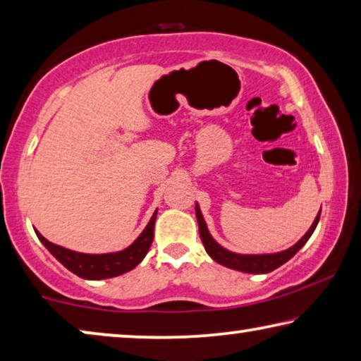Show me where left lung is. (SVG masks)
Here are the masks:
<instances>
[{
    "mask_svg": "<svg viewBox=\"0 0 361 361\" xmlns=\"http://www.w3.org/2000/svg\"><path fill=\"white\" fill-rule=\"evenodd\" d=\"M322 212V209H319ZM319 212L317 215V219L312 223L310 230H308L304 236H302L299 241H297L293 247L281 250V252L276 254H236L231 252L215 241L212 238V234L209 233L207 223H205L201 207L196 202V219H197V225H199V234H201L202 244L207 254L214 259L216 263H220L223 267L231 268V270H238L243 273H252V274H263V273H270L273 270H276L278 267H281L283 263L293 259V257L299 252V250L304 247L305 243L310 239V236L317 228L318 221H319Z\"/></svg>",
    "mask_w": 361,
    "mask_h": 361,
    "instance_id": "8db88e82",
    "label": "left lung"
}]
</instances>
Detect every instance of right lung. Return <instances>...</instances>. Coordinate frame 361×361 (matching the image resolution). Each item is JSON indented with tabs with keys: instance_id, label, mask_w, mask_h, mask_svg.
Returning <instances> with one entry per match:
<instances>
[{
	"instance_id": "right-lung-1",
	"label": "right lung",
	"mask_w": 361,
	"mask_h": 361,
	"mask_svg": "<svg viewBox=\"0 0 361 361\" xmlns=\"http://www.w3.org/2000/svg\"><path fill=\"white\" fill-rule=\"evenodd\" d=\"M157 219V210L154 212L149 223H147L145 230L138 238L131 243L127 249L118 250V252H109V254H83L75 252V250L66 249L62 245H57L54 243L48 241L43 238L37 230V236L39 241L43 243L51 254H53L67 270L75 273L77 276L83 279H107L116 278L120 274L127 273L141 263L145 259L147 250H149L152 239H154V223Z\"/></svg>"
}]
</instances>
